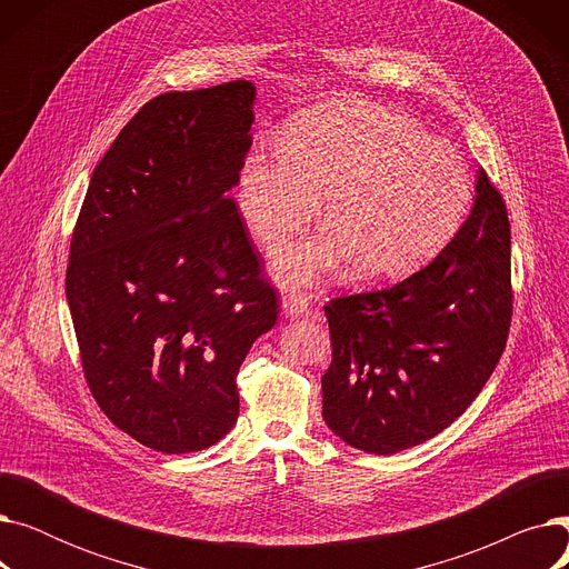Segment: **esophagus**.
<instances>
[{
    "instance_id": "obj_1",
    "label": "esophagus",
    "mask_w": 569,
    "mask_h": 569,
    "mask_svg": "<svg viewBox=\"0 0 569 569\" xmlns=\"http://www.w3.org/2000/svg\"><path fill=\"white\" fill-rule=\"evenodd\" d=\"M283 309L288 316L297 318V316H305L311 309V295L302 292V290H290L283 297Z\"/></svg>"
}]
</instances>
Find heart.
I'll use <instances>...</instances> for the list:
<instances>
[{"label":"heart","mask_w":569,"mask_h":569,"mask_svg":"<svg viewBox=\"0 0 569 569\" xmlns=\"http://www.w3.org/2000/svg\"><path fill=\"white\" fill-rule=\"evenodd\" d=\"M327 193V230L288 247L279 272L316 281L346 258L350 277H399L440 249L470 200L457 149L412 119L341 103L292 119L283 147H258L239 172V207L267 249L300 232Z\"/></svg>","instance_id":"b5f03b06"}]
</instances>
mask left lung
Wrapping results in <instances>:
<instances>
[{
  "label": "left lung",
  "mask_w": 569,
  "mask_h": 569,
  "mask_svg": "<svg viewBox=\"0 0 569 569\" xmlns=\"http://www.w3.org/2000/svg\"><path fill=\"white\" fill-rule=\"evenodd\" d=\"M325 313L322 417L341 440L395 455L450 427L482 392L512 322L510 219L485 168L468 219L427 267L335 297Z\"/></svg>",
  "instance_id": "8db88e82"
}]
</instances>
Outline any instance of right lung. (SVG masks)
<instances>
[{"label": "right lung", "instance_id": "1", "mask_svg": "<svg viewBox=\"0 0 569 569\" xmlns=\"http://www.w3.org/2000/svg\"><path fill=\"white\" fill-rule=\"evenodd\" d=\"M249 80L166 92L119 131L89 179L67 300L89 392L163 455L219 442L237 373L279 318V292L237 202L251 147Z\"/></svg>", "mask_w": 569, "mask_h": 569}]
</instances>
